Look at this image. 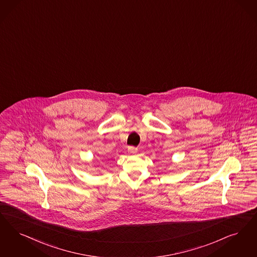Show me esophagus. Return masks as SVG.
Masks as SVG:
<instances>
[{
	"mask_svg": "<svg viewBox=\"0 0 257 257\" xmlns=\"http://www.w3.org/2000/svg\"><path fill=\"white\" fill-rule=\"evenodd\" d=\"M137 152H138V149L136 147H133V146L129 147V153L130 154H136Z\"/></svg>",
	"mask_w": 257,
	"mask_h": 257,
	"instance_id": "1",
	"label": "esophagus"
}]
</instances>
